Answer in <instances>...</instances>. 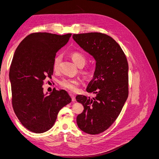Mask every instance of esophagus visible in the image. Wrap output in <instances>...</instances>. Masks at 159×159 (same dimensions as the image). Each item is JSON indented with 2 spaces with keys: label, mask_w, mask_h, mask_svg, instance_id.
I'll list each match as a JSON object with an SVG mask.
<instances>
[{
  "label": "esophagus",
  "mask_w": 159,
  "mask_h": 159,
  "mask_svg": "<svg viewBox=\"0 0 159 159\" xmlns=\"http://www.w3.org/2000/svg\"><path fill=\"white\" fill-rule=\"evenodd\" d=\"M70 97L71 98L72 102H75V98L74 95V94H72V93H70Z\"/></svg>",
  "instance_id": "34e87169"
}]
</instances>
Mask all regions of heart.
I'll list each match as a JSON object with an SVG mask.
<instances>
[{
    "label": "heart",
    "instance_id": "1",
    "mask_svg": "<svg viewBox=\"0 0 159 159\" xmlns=\"http://www.w3.org/2000/svg\"><path fill=\"white\" fill-rule=\"evenodd\" d=\"M70 57L72 61L74 62V64L79 68H83L85 65L86 61H87L85 56L80 52H72L70 54ZM61 60V55H57L55 57L54 62H53V69H54V70L56 71L58 70ZM84 74H88L89 71L88 70H85L84 71ZM59 84L61 88L70 91H72V92H74L77 90V86L80 84V81L78 79H64L60 81Z\"/></svg>",
    "mask_w": 159,
    "mask_h": 159
}]
</instances>
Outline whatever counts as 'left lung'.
<instances>
[{"label":"left lung","mask_w":159,"mask_h":159,"mask_svg":"<svg viewBox=\"0 0 159 159\" xmlns=\"http://www.w3.org/2000/svg\"><path fill=\"white\" fill-rule=\"evenodd\" d=\"M72 37L96 62L93 79L86 89L96 96H76L84 108L76 118L77 124L86 133L99 134L114 123L128 98V62L116 41L105 34L90 32Z\"/></svg>","instance_id":"left-lung-1"}]
</instances>
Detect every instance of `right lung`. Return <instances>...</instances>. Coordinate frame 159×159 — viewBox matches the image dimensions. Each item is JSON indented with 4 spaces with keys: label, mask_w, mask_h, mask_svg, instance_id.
<instances>
[{
    "label": "right lung",
    "mask_w": 159,
    "mask_h": 159,
    "mask_svg": "<svg viewBox=\"0 0 159 159\" xmlns=\"http://www.w3.org/2000/svg\"><path fill=\"white\" fill-rule=\"evenodd\" d=\"M71 34L57 35L32 33L18 45L9 71L14 111L29 131L42 133L50 129L60 110L71 102L63 89L43 91V83L53 74L56 52L65 46Z\"/></svg>",
    "instance_id": "add662e5"
}]
</instances>
